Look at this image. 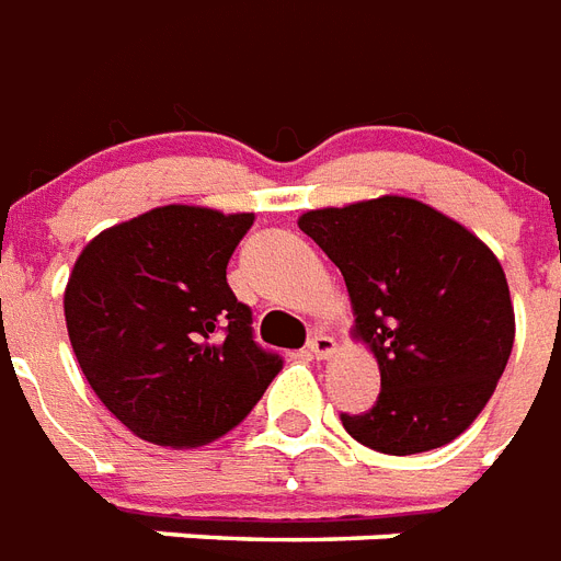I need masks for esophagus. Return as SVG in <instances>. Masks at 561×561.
Instances as JSON below:
<instances>
[{
    "label": "esophagus",
    "instance_id": "34e87169",
    "mask_svg": "<svg viewBox=\"0 0 561 561\" xmlns=\"http://www.w3.org/2000/svg\"><path fill=\"white\" fill-rule=\"evenodd\" d=\"M334 352H337V343H334V337H329V334H314L311 341H308V355L317 360H325L332 358Z\"/></svg>",
    "mask_w": 561,
    "mask_h": 561
}]
</instances>
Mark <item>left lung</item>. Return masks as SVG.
Masks as SVG:
<instances>
[{"instance_id": "8db88e82", "label": "left lung", "mask_w": 561, "mask_h": 561, "mask_svg": "<svg viewBox=\"0 0 561 561\" xmlns=\"http://www.w3.org/2000/svg\"><path fill=\"white\" fill-rule=\"evenodd\" d=\"M341 267L352 337L381 373L367 413H343L352 439L381 454L443 448L480 416L515 341L497 255L460 220L401 194L299 215Z\"/></svg>"}]
</instances>
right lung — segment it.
Segmentation results:
<instances>
[{"mask_svg":"<svg viewBox=\"0 0 561 561\" xmlns=\"http://www.w3.org/2000/svg\"><path fill=\"white\" fill-rule=\"evenodd\" d=\"M253 211L169 203L92 238L64 314L75 358L104 408L165 448H197L241 422L282 360L253 341L227 262Z\"/></svg>","mask_w":561,"mask_h":561,"instance_id":"right-lung-1","label":"right lung"}]
</instances>
